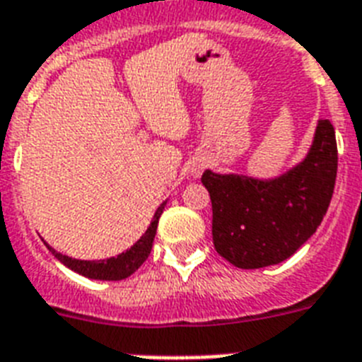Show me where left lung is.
<instances>
[{"label": "left lung", "instance_id": "left-lung-1", "mask_svg": "<svg viewBox=\"0 0 362 362\" xmlns=\"http://www.w3.org/2000/svg\"><path fill=\"white\" fill-rule=\"evenodd\" d=\"M338 170L334 127L320 119L305 163L273 181L204 172L213 205V245L239 269L284 262L322 224Z\"/></svg>", "mask_w": 362, "mask_h": 362}]
</instances>
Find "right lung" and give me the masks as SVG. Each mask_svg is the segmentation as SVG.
<instances>
[{"mask_svg": "<svg viewBox=\"0 0 362 362\" xmlns=\"http://www.w3.org/2000/svg\"><path fill=\"white\" fill-rule=\"evenodd\" d=\"M164 204L160 205L153 216L151 226L147 228V231L138 239L134 247H131L127 252L119 254L117 258L110 259H100V262H82V259H72L69 256H63V254L56 252L54 248L48 247L52 250V254L56 256L62 263H65L66 267L76 271L78 274L82 276H88V279L95 280H123L127 276H131L136 269L140 267L141 263L146 262L149 252L153 248V239H155V233H157L158 218L163 215Z\"/></svg>", "mask_w": 362, "mask_h": 362, "instance_id": "1", "label": "right lung"}]
</instances>
